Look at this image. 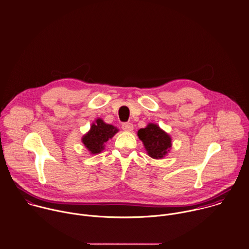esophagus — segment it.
Wrapping results in <instances>:
<instances>
[{
    "label": "esophagus",
    "mask_w": 249,
    "mask_h": 249,
    "mask_svg": "<svg viewBox=\"0 0 249 249\" xmlns=\"http://www.w3.org/2000/svg\"><path fill=\"white\" fill-rule=\"evenodd\" d=\"M133 128H134V126H133L132 123L127 122V123H123V124H122V129H123L124 131H126V132H131V131H133Z\"/></svg>",
    "instance_id": "1"
}]
</instances>
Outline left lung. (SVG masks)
I'll return each instance as SVG.
<instances>
[{
  "instance_id": "8db88e82",
  "label": "left lung",
  "mask_w": 249,
  "mask_h": 249,
  "mask_svg": "<svg viewBox=\"0 0 249 249\" xmlns=\"http://www.w3.org/2000/svg\"><path fill=\"white\" fill-rule=\"evenodd\" d=\"M138 136L148 155L154 159L163 158L172 147L171 137L156 124L149 123L145 128L140 129Z\"/></svg>"
}]
</instances>
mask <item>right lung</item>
Wrapping results in <instances>:
<instances>
[{
	"label": "right lung",
	"mask_w": 249,
	"mask_h": 249,
	"mask_svg": "<svg viewBox=\"0 0 249 249\" xmlns=\"http://www.w3.org/2000/svg\"><path fill=\"white\" fill-rule=\"evenodd\" d=\"M118 129L110 124L105 123L101 118H98L87 134L82 137V142L91 154H98L105 148V143L111 139Z\"/></svg>",
	"instance_id": "right-lung-1"
}]
</instances>
